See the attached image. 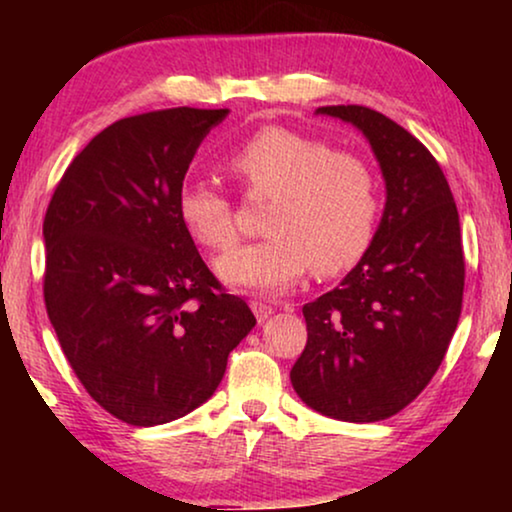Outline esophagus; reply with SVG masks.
Listing matches in <instances>:
<instances>
[{
    "label": "esophagus",
    "instance_id": "obj_1",
    "mask_svg": "<svg viewBox=\"0 0 512 512\" xmlns=\"http://www.w3.org/2000/svg\"><path fill=\"white\" fill-rule=\"evenodd\" d=\"M251 310H254L258 321H265L272 312H275V307H272L270 303H265V300H251Z\"/></svg>",
    "mask_w": 512,
    "mask_h": 512
}]
</instances>
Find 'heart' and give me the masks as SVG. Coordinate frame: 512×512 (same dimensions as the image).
<instances>
[{
	"label": "heart",
	"mask_w": 512,
	"mask_h": 512,
	"mask_svg": "<svg viewBox=\"0 0 512 512\" xmlns=\"http://www.w3.org/2000/svg\"><path fill=\"white\" fill-rule=\"evenodd\" d=\"M228 167L249 193L272 195V200L263 223L268 237L216 261V272L226 284L286 291L303 279L312 263L321 275L352 268L373 240L375 174L354 153L270 125L237 146ZM177 214L202 247L226 251L237 242L233 205L209 181H181Z\"/></svg>",
	"instance_id": "heart-1"
}]
</instances>
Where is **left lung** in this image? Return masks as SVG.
<instances>
[{
    "label": "left lung",
    "instance_id": "1",
    "mask_svg": "<svg viewBox=\"0 0 512 512\" xmlns=\"http://www.w3.org/2000/svg\"><path fill=\"white\" fill-rule=\"evenodd\" d=\"M317 114L363 132L387 202L361 261L303 307L307 345L291 384L321 415L380 422L422 394L457 328L466 275L459 212L438 160L391 118L359 104Z\"/></svg>",
    "mask_w": 512,
    "mask_h": 512
}]
</instances>
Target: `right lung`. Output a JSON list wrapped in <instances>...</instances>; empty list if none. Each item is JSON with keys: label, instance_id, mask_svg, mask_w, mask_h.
Masks as SVG:
<instances>
[{"label": "right lung", "instance_id": "1", "mask_svg": "<svg viewBox=\"0 0 512 512\" xmlns=\"http://www.w3.org/2000/svg\"><path fill=\"white\" fill-rule=\"evenodd\" d=\"M226 116L177 107L111 123L46 209L48 319L88 394L125 424H167L205 403L256 326L177 214L188 165Z\"/></svg>", "mask_w": 512, "mask_h": 512}]
</instances>
